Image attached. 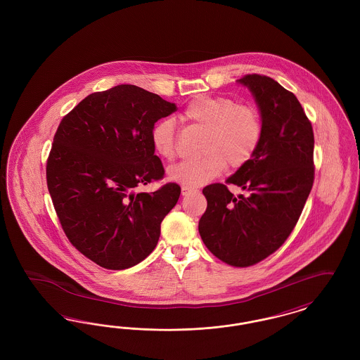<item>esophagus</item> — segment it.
I'll return each instance as SVG.
<instances>
[{
	"mask_svg": "<svg viewBox=\"0 0 360 360\" xmlns=\"http://www.w3.org/2000/svg\"><path fill=\"white\" fill-rule=\"evenodd\" d=\"M193 193H198V190L194 188H186V186H182V195H188V194H193Z\"/></svg>",
	"mask_w": 360,
	"mask_h": 360,
	"instance_id": "1",
	"label": "esophagus"
}]
</instances>
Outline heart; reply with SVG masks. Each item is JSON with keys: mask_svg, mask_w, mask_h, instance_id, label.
<instances>
[{"mask_svg": "<svg viewBox=\"0 0 360 360\" xmlns=\"http://www.w3.org/2000/svg\"><path fill=\"white\" fill-rule=\"evenodd\" d=\"M188 124L205 131L204 154L172 167L169 179L186 188H197L221 174L224 167L239 169L257 151L262 139V119L251 105L236 103L229 97L200 96L188 103L182 115ZM156 154L166 160L176 155V137L172 120L156 122L151 131Z\"/></svg>", "mask_w": 360, "mask_h": 360, "instance_id": "obj_1", "label": "heart"}]
</instances>
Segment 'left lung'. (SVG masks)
<instances>
[{
    "label": "left lung",
    "mask_w": 360,
    "mask_h": 360,
    "mask_svg": "<svg viewBox=\"0 0 360 360\" xmlns=\"http://www.w3.org/2000/svg\"><path fill=\"white\" fill-rule=\"evenodd\" d=\"M247 86L262 117L254 156L225 182L202 190L207 206L198 231L207 250L235 267H248L275 252L290 236L314 181L313 128L297 97L266 75L248 74Z\"/></svg>",
    "instance_id": "1"
}]
</instances>
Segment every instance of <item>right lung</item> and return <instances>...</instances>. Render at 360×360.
Returning <instances> with one entry per match:
<instances>
[{
  "mask_svg": "<svg viewBox=\"0 0 360 360\" xmlns=\"http://www.w3.org/2000/svg\"><path fill=\"white\" fill-rule=\"evenodd\" d=\"M175 110L158 94L119 85L89 94L56 129L46 169L52 204L70 243L103 269L148 257L179 198L172 182L139 191L165 175L151 131Z\"/></svg>",
  "mask_w": 360,
  "mask_h": 360,
  "instance_id": "right-lung-1",
  "label": "right lung"
}]
</instances>
